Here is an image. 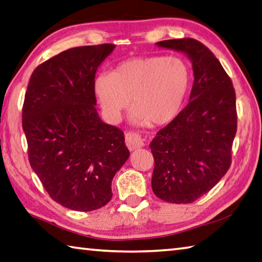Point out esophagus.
I'll return each mask as SVG.
<instances>
[{"label":"esophagus","instance_id":"1","mask_svg":"<svg viewBox=\"0 0 262 262\" xmlns=\"http://www.w3.org/2000/svg\"><path fill=\"white\" fill-rule=\"evenodd\" d=\"M125 139H126V145L130 151L140 149V147L144 145V142L142 140V137L139 134H136V133H133V132L127 133Z\"/></svg>","mask_w":262,"mask_h":262}]
</instances>
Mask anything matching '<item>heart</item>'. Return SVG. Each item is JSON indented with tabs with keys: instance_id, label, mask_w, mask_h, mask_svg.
Masks as SVG:
<instances>
[{
	"instance_id": "b5f03b06",
	"label": "heart",
	"mask_w": 262,
	"mask_h": 262,
	"mask_svg": "<svg viewBox=\"0 0 262 262\" xmlns=\"http://www.w3.org/2000/svg\"><path fill=\"white\" fill-rule=\"evenodd\" d=\"M191 79V70L180 57L140 56L117 64L111 73L97 74L93 89L110 122L120 120L132 99L134 125L163 126L180 115Z\"/></svg>"
}]
</instances>
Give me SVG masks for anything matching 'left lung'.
I'll list each match as a JSON object with an SVG mask.
<instances>
[{
    "mask_svg": "<svg viewBox=\"0 0 262 262\" xmlns=\"http://www.w3.org/2000/svg\"><path fill=\"white\" fill-rule=\"evenodd\" d=\"M156 45L188 57L193 84L188 105L150 143L155 158L151 185L163 201L188 204L210 191L230 167L237 130L236 94L220 61L199 41L178 39Z\"/></svg>",
    "mask_w": 262,
    "mask_h": 262,
    "instance_id": "8db88e82",
    "label": "left lung"
}]
</instances>
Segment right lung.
I'll use <instances>...</instances> for the list:
<instances>
[{
  "mask_svg": "<svg viewBox=\"0 0 262 262\" xmlns=\"http://www.w3.org/2000/svg\"><path fill=\"white\" fill-rule=\"evenodd\" d=\"M115 45L77 47L32 73L23 106L28 159L47 192L70 210L111 201V183L129 157L119 128L103 122L93 81Z\"/></svg>",
  "mask_w": 262,
  "mask_h": 262,
  "instance_id": "1",
  "label": "right lung"
}]
</instances>
